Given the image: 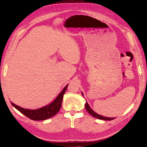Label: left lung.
<instances>
[{
  "label": "left lung",
  "mask_w": 147,
  "mask_h": 147,
  "mask_svg": "<svg viewBox=\"0 0 147 147\" xmlns=\"http://www.w3.org/2000/svg\"><path fill=\"white\" fill-rule=\"evenodd\" d=\"M82 96H84L83 94H82ZM85 107L86 110H87V111L88 112V113H89L91 116H92L93 117H96V118H97V119H98L104 120H113V119H115L114 117H105V116H101V115H98L97 113H96V112H94V111L90 108V106L88 105L87 102H86Z\"/></svg>",
  "instance_id": "left-lung-1"
}]
</instances>
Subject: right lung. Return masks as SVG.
Listing matches in <instances>:
<instances>
[{"label":"right lung","instance_id":"right-lung-1","mask_svg":"<svg viewBox=\"0 0 147 147\" xmlns=\"http://www.w3.org/2000/svg\"><path fill=\"white\" fill-rule=\"evenodd\" d=\"M68 85L63 88V90L60 92L56 98L48 106L43 107L42 108L36 110H29L22 108L18 106L15 105L14 103L11 102L12 105L15 107L17 110H19L21 113L27 116L29 119L34 120H43L47 119L50 117L55 116L57 112L60 110L62 106V102L63 97V94H65Z\"/></svg>","mask_w":147,"mask_h":147}]
</instances>
